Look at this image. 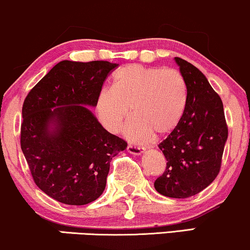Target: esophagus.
<instances>
[{"label": "esophagus", "instance_id": "obj_1", "mask_svg": "<svg viewBox=\"0 0 250 250\" xmlns=\"http://www.w3.org/2000/svg\"><path fill=\"white\" fill-rule=\"evenodd\" d=\"M127 152L131 154H134V155H140L141 153H144V148L139 146H134V145H128Z\"/></svg>", "mask_w": 250, "mask_h": 250}]
</instances>
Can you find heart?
<instances>
[{
	"label": "heart",
	"instance_id": "1",
	"mask_svg": "<svg viewBox=\"0 0 250 250\" xmlns=\"http://www.w3.org/2000/svg\"><path fill=\"white\" fill-rule=\"evenodd\" d=\"M186 104V84L177 70L128 64L113 74L111 88L97 94L95 111L104 128L117 133L126 123V138L135 143L176 127ZM130 109H128V107Z\"/></svg>",
	"mask_w": 250,
	"mask_h": 250
}]
</instances>
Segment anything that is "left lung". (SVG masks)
<instances>
[{"label":"left lung","mask_w":250,"mask_h":250,"mask_svg":"<svg viewBox=\"0 0 250 250\" xmlns=\"http://www.w3.org/2000/svg\"><path fill=\"white\" fill-rule=\"evenodd\" d=\"M175 61L186 83V104L177 126L159 145L167 167L154 187L163 196L188 198L219 174L229 127L221 98L204 74L181 58Z\"/></svg>","instance_id":"1"}]
</instances>
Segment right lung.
<instances>
[{
  "mask_svg": "<svg viewBox=\"0 0 250 250\" xmlns=\"http://www.w3.org/2000/svg\"><path fill=\"white\" fill-rule=\"evenodd\" d=\"M116 67L109 61L63 60L24 100L21 150L37 187L63 204L96 200L105 189L111 160L127 147L85 106H95Z\"/></svg>",
  "mask_w": 250,
  "mask_h": 250,
  "instance_id": "1",
  "label": "right lung"
}]
</instances>
